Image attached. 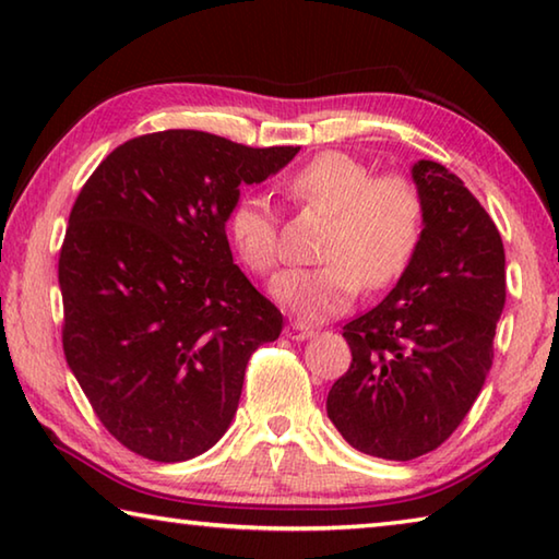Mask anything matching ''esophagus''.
Returning <instances> with one entry per match:
<instances>
[{"label": "esophagus", "mask_w": 559, "mask_h": 559, "mask_svg": "<svg viewBox=\"0 0 559 559\" xmlns=\"http://www.w3.org/2000/svg\"><path fill=\"white\" fill-rule=\"evenodd\" d=\"M286 335H288L290 340H298V343H302V340L313 337L316 330L308 328V325H302V323H290V325L286 328Z\"/></svg>", "instance_id": "1"}]
</instances>
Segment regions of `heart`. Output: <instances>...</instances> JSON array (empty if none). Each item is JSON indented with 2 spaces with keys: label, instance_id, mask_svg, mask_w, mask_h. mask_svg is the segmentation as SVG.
<instances>
[{
  "label": "heart",
  "instance_id": "obj_1",
  "mask_svg": "<svg viewBox=\"0 0 559 559\" xmlns=\"http://www.w3.org/2000/svg\"><path fill=\"white\" fill-rule=\"evenodd\" d=\"M286 194L330 216L316 269H293L273 281L271 293L306 323H323L353 306L359 286L382 290L404 276L424 236L421 189L404 175L374 177L362 159L328 150L286 179ZM234 251L257 276L281 261L278 216L263 194H243L226 216Z\"/></svg>",
  "mask_w": 559,
  "mask_h": 559
}]
</instances>
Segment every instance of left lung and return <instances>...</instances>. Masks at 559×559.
<instances>
[{
    "label": "left lung",
    "mask_w": 559,
    "mask_h": 559,
    "mask_svg": "<svg viewBox=\"0 0 559 559\" xmlns=\"http://www.w3.org/2000/svg\"><path fill=\"white\" fill-rule=\"evenodd\" d=\"M424 236L380 306L343 328L349 370L328 416L349 447L386 461L439 449L476 402L493 365L506 306V251L493 219L461 179L431 159L412 167Z\"/></svg>",
    "instance_id": "1"
}]
</instances>
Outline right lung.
Listing matches in <instances>:
<instances>
[{
    "mask_svg": "<svg viewBox=\"0 0 559 559\" xmlns=\"http://www.w3.org/2000/svg\"><path fill=\"white\" fill-rule=\"evenodd\" d=\"M298 150L163 130L112 150L83 185L59 257L63 353L103 427L138 456L212 449L253 349L281 335V310L234 263L226 216L239 187Z\"/></svg>",
    "mask_w": 559,
    "mask_h": 559,
    "instance_id": "add662e5",
    "label": "right lung"
}]
</instances>
